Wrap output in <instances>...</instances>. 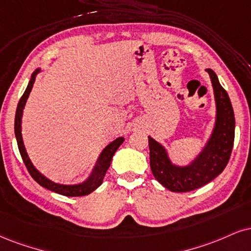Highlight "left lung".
Here are the masks:
<instances>
[{"label":"left lung","instance_id":"obj_1","mask_svg":"<svg viewBox=\"0 0 251 251\" xmlns=\"http://www.w3.org/2000/svg\"><path fill=\"white\" fill-rule=\"evenodd\" d=\"M207 72L215 95L216 124L201 154L186 167L174 166L164 147L149 137L151 170L155 179L171 192L185 193L200 188L221 174L230 159L235 138L234 110L215 72L210 69H207Z\"/></svg>","mask_w":251,"mask_h":251}]
</instances>
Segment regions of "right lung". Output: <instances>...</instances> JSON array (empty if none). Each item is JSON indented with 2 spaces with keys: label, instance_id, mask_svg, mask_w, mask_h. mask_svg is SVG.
Masks as SVG:
<instances>
[{
  "label": "right lung",
  "instance_id": "obj_1",
  "mask_svg": "<svg viewBox=\"0 0 251 251\" xmlns=\"http://www.w3.org/2000/svg\"><path fill=\"white\" fill-rule=\"evenodd\" d=\"M39 71L41 70L37 69V70L32 74V76L30 78V81L28 84V87H26L25 91H24L23 96L21 97L19 105H17V108H16V114H15V135H16L17 146H19L21 156H22L24 165H25L26 170H28L29 174L32 176V179H34L37 183H39L42 187H44V188L65 196L87 195L90 194V193H92L95 189L98 188V187L102 183V180H104L105 174H106L108 167H110L114 153H116V151L118 149H119L120 145L123 144L124 138L120 137L116 139V140L112 141V143L108 145L106 149L102 151V153L100 154V156H99L96 167L93 168L90 177L86 181H84L83 183H80V185H74V186L58 185V183H55L52 182V181H50L49 179H47L44 175H42L37 170H36L34 165H32L31 161H30L29 156L26 154L25 147H24V144H23L22 133H21V131H22V128H21V123H22V113H23L24 105H25V101L30 95V91H31L32 86H34L36 76H37Z\"/></svg>",
  "mask_w": 251,
  "mask_h": 251
}]
</instances>
